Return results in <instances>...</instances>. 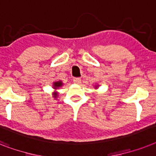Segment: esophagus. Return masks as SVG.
<instances>
[{"label": "esophagus", "instance_id": "esophagus-1", "mask_svg": "<svg viewBox=\"0 0 156 156\" xmlns=\"http://www.w3.org/2000/svg\"><path fill=\"white\" fill-rule=\"evenodd\" d=\"M73 82L77 84H80L81 83V79L79 77H75V78H73Z\"/></svg>", "mask_w": 156, "mask_h": 156}]
</instances>
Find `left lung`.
<instances>
[{
    "mask_svg": "<svg viewBox=\"0 0 156 156\" xmlns=\"http://www.w3.org/2000/svg\"><path fill=\"white\" fill-rule=\"evenodd\" d=\"M96 87H97V86H96Z\"/></svg>",
    "mask_w": 156,
    "mask_h": 156,
    "instance_id": "obj_1",
    "label": "left lung"
}]
</instances>
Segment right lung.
Returning a JSON list of instances; mask_svg holds the SVG:
<instances>
[{"instance_id": "add662e5", "label": "right lung", "mask_w": 156, "mask_h": 156, "mask_svg": "<svg viewBox=\"0 0 156 156\" xmlns=\"http://www.w3.org/2000/svg\"><path fill=\"white\" fill-rule=\"evenodd\" d=\"M63 85V83H62V81H56V82H54L53 83V88L54 89H57V88H59L60 87H61V86ZM56 93L55 92L54 93V97L56 98Z\"/></svg>"}]
</instances>
